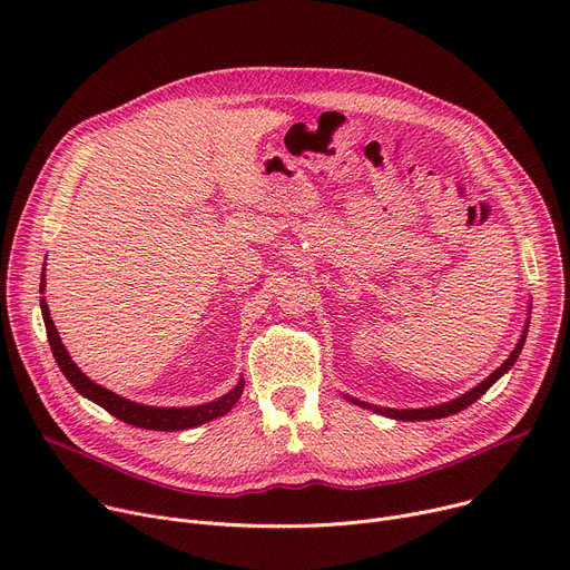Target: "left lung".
Listing matches in <instances>:
<instances>
[{"instance_id":"left-lung-1","label":"left lung","mask_w":570,"mask_h":570,"mask_svg":"<svg viewBox=\"0 0 570 570\" xmlns=\"http://www.w3.org/2000/svg\"><path fill=\"white\" fill-rule=\"evenodd\" d=\"M530 323V321H528ZM528 327L530 325H525V330H523V336L519 338V343H515V347H513V352L509 354V358L504 361V364L498 368V371H493L482 384H478L475 389H471L469 393H463V395H459V397H454V400H450V402H443V404H436V406H425V409H386V406H375V404H368V402H358V400H354V397H347L350 402H354V404H358V406H364V409H371V411H375V413H382V416H386V419H395V421H436V419H445V416H452V413H456V411H461V409H465V406H471L475 400H480L507 371H511V366H513V361L519 358V354H521V350H523V345H525V336H528Z\"/></svg>"}]
</instances>
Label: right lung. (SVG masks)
Here are the masks:
<instances>
[{
	"instance_id": "right-lung-1",
	"label": "right lung",
	"mask_w": 570,
	"mask_h": 570,
	"mask_svg": "<svg viewBox=\"0 0 570 570\" xmlns=\"http://www.w3.org/2000/svg\"><path fill=\"white\" fill-rule=\"evenodd\" d=\"M42 291H45V273L40 277V293ZM40 308H42V321H45V330H47V341H49L51 354H55L61 373L77 389V393L92 400L101 409H107L111 416H116L122 423H129V425L142 428V430H157V432L190 430V428H197L202 423H209L218 416H225V413L238 402V397L243 393L245 382L240 380L223 397H218L214 402H206V404H197V406H147V404H138V402H131L127 397H120L114 391L95 384L92 380H88L77 368V364L70 358V354L66 352V345L61 343V336L55 327V321H51V316H49L45 297L40 299Z\"/></svg>"
}]
</instances>
